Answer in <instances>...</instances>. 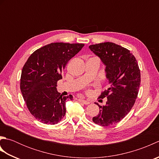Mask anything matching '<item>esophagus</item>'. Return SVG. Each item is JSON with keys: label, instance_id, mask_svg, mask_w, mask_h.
Segmentation results:
<instances>
[{"label": "esophagus", "instance_id": "obj_1", "mask_svg": "<svg viewBox=\"0 0 159 159\" xmlns=\"http://www.w3.org/2000/svg\"><path fill=\"white\" fill-rule=\"evenodd\" d=\"M79 101L80 102L83 103L84 104H90V102L88 100H81V99H79Z\"/></svg>", "mask_w": 159, "mask_h": 159}]
</instances>
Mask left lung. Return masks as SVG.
<instances>
[{
	"instance_id": "obj_1",
	"label": "left lung",
	"mask_w": 159,
	"mask_h": 159,
	"mask_svg": "<svg viewBox=\"0 0 159 159\" xmlns=\"http://www.w3.org/2000/svg\"><path fill=\"white\" fill-rule=\"evenodd\" d=\"M89 48L105 65L106 76L110 84L99 97H107L106 105L96 103L100 111L92 120L102 126L116 124L126 117L135 102L141 83L139 66L129 50L115 43H100Z\"/></svg>"
}]
</instances>
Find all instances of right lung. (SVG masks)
Returning <instances> with one entry per match:
<instances>
[{
  "mask_svg": "<svg viewBox=\"0 0 159 159\" xmlns=\"http://www.w3.org/2000/svg\"><path fill=\"white\" fill-rule=\"evenodd\" d=\"M83 43H51L32 53L22 70L20 90L30 113L46 124H56L65 116L66 102L73 96H60L57 83L67 62Z\"/></svg>",
  "mask_w": 159,
  "mask_h": 159,
  "instance_id": "obj_1",
  "label": "right lung"
}]
</instances>
